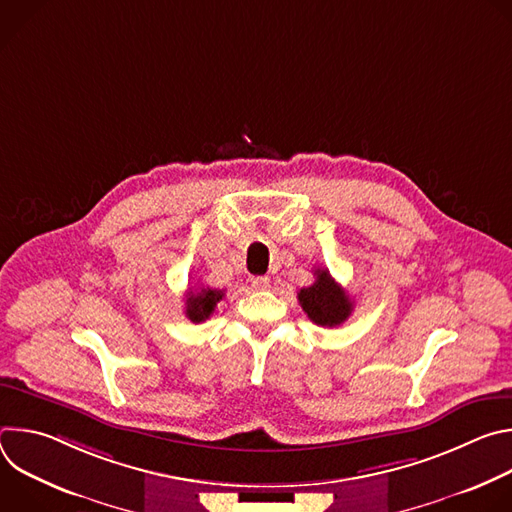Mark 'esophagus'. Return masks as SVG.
<instances>
[{
	"mask_svg": "<svg viewBox=\"0 0 512 512\" xmlns=\"http://www.w3.org/2000/svg\"><path fill=\"white\" fill-rule=\"evenodd\" d=\"M269 285H271V281H269L267 275H255V277H251V287H253V289H267Z\"/></svg>",
	"mask_w": 512,
	"mask_h": 512,
	"instance_id": "esophagus-1",
	"label": "esophagus"
}]
</instances>
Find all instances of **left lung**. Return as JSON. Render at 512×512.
I'll use <instances>...</instances> for the list:
<instances>
[{
    "mask_svg": "<svg viewBox=\"0 0 512 512\" xmlns=\"http://www.w3.org/2000/svg\"><path fill=\"white\" fill-rule=\"evenodd\" d=\"M314 275L316 281L298 291L302 310L318 326H340L352 314V300L328 269H316Z\"/></svg>",
    "mask_w": 512,
    "mask_h": 512,
    "instance_id": "1",
    "label": "left lung"
}]
</instances>
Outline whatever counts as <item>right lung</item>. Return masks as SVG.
<instances>
[{
    "label": "right lung",
    "mask_w": 512,
    "mask_h": 512,
    "mask_svg": "<svg viewBox=\"0 0 512 512\" xmlns=\"http://www.w3.org/2000/svg\"><path fill=\"white\" fill-rule=\"evenodd\" d=\"M225 291L221 289H210V287H200L196 291H188L186 296V318L192 322H204L206 318L212 316L216 304L223 300Z\"/></svg>",
    "instance_id": "add662e5"
}]
</instances>
